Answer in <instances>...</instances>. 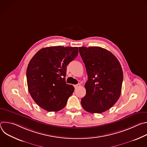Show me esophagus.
Listing matches in <instances>:
<instances>
[{"instance_id":"obj_1","label":"esophagus","mask_w":147,"mask_h":147,"mask_svg":"<svg viewBox=\"0 0 147 147\" xmlns=\"http://www.w3.org/2000/svg\"><path fill=\"white\" fill-rule=\"evenodd\" d=\"M81 87V85L80 84H77V85H75L74 86V88H75V89H77V88H79V87Z\"/></svg>"}]
</instances>
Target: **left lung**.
<instances>
[{"label": "left lung", "instance_id": "1", "mask_svg": "<svg viewBox=\"0 0 147 147\" xmlns=\"http://www.w3.org/2000/svg\"><path fill=\"white\" fill-rule=\"evenodd\" d=\"M79 52L88 77L81 105L90 113L105 112L121 94L123 74L120 63L111 52L100 47H79Z\"/></svg>", "mask_w": 147, "mask_h": 147}]
</instances>
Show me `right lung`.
I'll return each instance as SVG.
<instances>
[{"mask_svg": "<svg viewBox=\"0 0 147 147\" xmlns=\"http://www.w3.org/2000/svg\"><path fill=\"white\" fill-rule=\"evenodd\" d=\"M77 47H51L40 49L27 69L29 92L39 107L49 112L60 111L74 88L66 82L67 66L78 55Z\"/></svg>", "mask_w": 147, "mask_h": 147, "instance_id": "add662e5", "label": "right lung"}]
</instances>
